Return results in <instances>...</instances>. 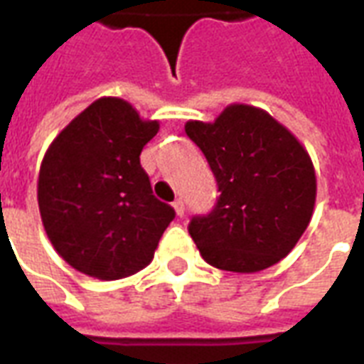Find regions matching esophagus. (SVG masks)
I'll return each mask as SVG.
<instances>
[{
  "instance_id": "1",
  "label": "esophagus",
  "mask_w": 364,
  "mask_h": 364,
  "mask_svg": "<svg viewBox=\"0 0 364 364\" xmlns=\"http://www.w3.org/2000/svg\"><path fill=\"white\" fill-rule=\"evenodd\" d=\"M173 210H176L177 218H183V213H185V204H183V200L173 202Z\"/></svg>"
}]
</instances>
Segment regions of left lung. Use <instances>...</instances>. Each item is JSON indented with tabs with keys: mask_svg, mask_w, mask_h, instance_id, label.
I'll return each mask as SVG.
<instances>
[{
	"mask_svg": "<svg viewBox=\"0 0 364 364\" xmlns=\"http://www.w3.org/2000/svg\"><path fill=\"white\" fill-rule=\"evenodd\" d=\"M185 133L204 152L221 193L213 212L188 225L204 262L257 273L287 257L317 198L311 156L298 137L244 102L225 107L213 122L188 120Z\"/></svg>",
	"mask_w": 364,
	"mask_h": 364,
	"instance_id": "left-lung-1",
	"label": "left lung"
}]
</instances>
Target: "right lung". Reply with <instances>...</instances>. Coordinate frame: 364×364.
I'll return each instance as SVG.
<instances>
[{
  "instance_id": "obj_1",
  "label": "right lung",
  "mask_w": 364,
  "mask_h": 364,
  "mask_svg": "<svg viewBox=\"0 0 364 364\" xmlns=\"http://www.w3.org/2000/svg\"><path fill=\"white\" fill-rule=\"evenodd\" d=\"M160 129L120 97H101L53 139L38 176L47 238L68 265L99 281L145 269L173 208L154 198L139 154Z\"/></svg>"
}]
</instances>
